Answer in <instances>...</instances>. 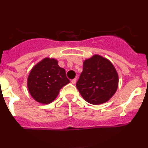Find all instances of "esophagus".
<instances>
[{"label":"esophagus","mask_w":148,"mask_h":148,"mask_svg":"<svg viewBox=\"0 0 148 148\" xmlns=\"http://www.w3.org/2000/svg\"><path fill=\"white\" fill-rule=\"evenodd\" d=\"M76 80H77L76 79H72V81H71V82H72V84H75L76 83Z\"/></svg>","instance_id":"esophagus-1"}]
</instances>
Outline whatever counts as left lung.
<instances>
[{"label": "left lung", "mask_w": 148, "mask_h": 148, "mask_svg": "<svg viewBox=\"0 0 148 148\" xmlns=\"http://www.w3.org/2000/svg\"><path fill=\"white\" fill-rule=\"evenodd\" d=\"M118 87V74L108 59L94 55L84 61L76 88L87 102L94 105L106 102Z\"/></svg>", "instance_id": "8db88e82"}]
</instances>
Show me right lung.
I'll list each match as a JSON object with an SVG mask.
<instances>
[{
	"label": "right lung",
	"instance_id": "obj_1",
	"mask_svg": "<svg viewBox=\"0 0 148 148\" xmlns=\"http://www.w3.org/2000/svg\"><path fill=\"white\" fill-rule=\"evenodd\" d=\"M69 83L65 70L59 67L56 59L46 58L30 71L28 77L30 94L37 102H52L63 86Z\"/></svg>",
	"mask_w": 148,
	"mask_h": 148
}]
</instances>
